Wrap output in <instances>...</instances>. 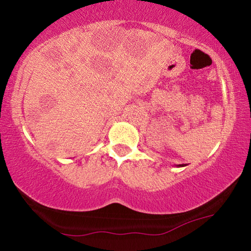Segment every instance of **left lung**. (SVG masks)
<instances>
[{"instance_id":"8db88e82","label":"left lung","mask_w":251,"mask_h":251,"mask_svg":"<svg viewBox=\"0 0 251 251\" xmlns=\"http://www.w3.org/2000/svg\"><path fill=\"white\" fill-rule=\"evenodd\" d=\"M187 166V164H177V167H179V168H180V167H186Z\"/></svg>"}]
</instances>
